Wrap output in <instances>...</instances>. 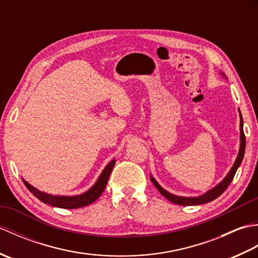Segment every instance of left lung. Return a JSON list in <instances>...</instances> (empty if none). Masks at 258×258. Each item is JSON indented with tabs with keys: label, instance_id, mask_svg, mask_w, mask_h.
<instances>
[{
	"label": "left lung",
	"instance_id": "left-lung-1",
	"mask_svg": "<svg viewBox=\"0 0 258 258\" xmlns=\"http://www.w3.org/2000/svg\"><path fill=\"white\" fill-rule=\"evenodd\" d=\"M221 75L224 76V78L227 79L225 74L223 72H221ZM238 113H239V131H240V136H239V151H238V154L236 160H235L234 164L232 168L229 169V172L227 173V175L225 177H224L220 183H218L216 186H214L213 188L208 189L206 193L202 194L200 196H178V195H174L172 193H169L166 189H164L162 186L157 183V180L153 177V175L151 174L150 177L152 183L154 184L155 187L158 189V191L167 199L169 202L174 203V204H178V205H182V206H193V205H201V204H205V203H210L212 201H214L215 199H217L218 196L222 195L225 189L228 187V185L231 184V182L233 180L234 176H235V173L238 169L239 165L242 164L243 161V157L245 154V146H246V140H245V135H244V130H243V117H242V114H240V111L238 109Z\"/></svg>",
	"mask_w": 258,
	"mask_h": 258
}]
</instances>
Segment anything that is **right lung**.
<instances>
[{"mask_svg":"<svg viewBox=\"0 0 258 258\" xmlns=\"http://www.w3.org/2000/svg\"><path fill=\"white\" fill-rule=\"evenodd\" d=\"M116 161L112 160L109 162L105 168L103 169V172L101 173L100 176L96 179V182L94 185L92 186L90 189H87L84 193H82L80 195H73V196H68V195H52V194H47L45 191H42L40 189L35 188L34 186H32L26 182L24 178H22L25 186L27 187L31 193L34 195L36 199L40 200L41 202L44 203V204H50L51 206L54 207H58V208H67V210H73V208H80V207H84L92 204L93 202H95L98 197L101 196L103 193L104 188L107 184V180L109 175H111L112 169L115 165Z\"/></svg>","mask_w":258,"mask_h":258,"instance_id":"obj_1","label":"right lung"}]
</instances>
